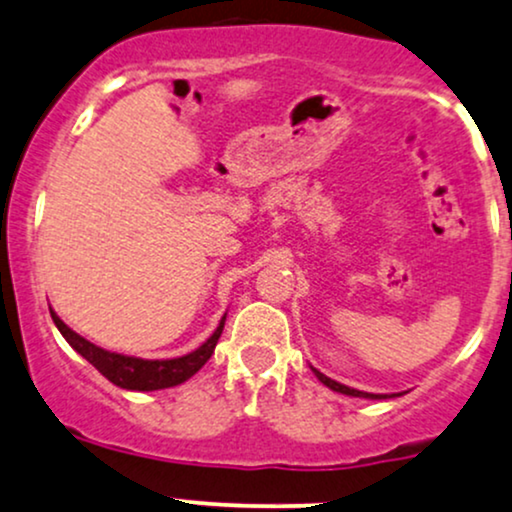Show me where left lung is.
Listing matches in <instances>:
<instances>
[{
	"label": "left lung",
	"mask_w": 512,
	"mask_h": 512,
	"mask_svg": "<svg viewBox=\"0 0 512 512\" xmlns=\"http://www.w3.org/2000/svg\"><path fill=\"white\" fill-rule=\"evenodd\" d=\"M312 372H315V377L322 381L324 386H329L331 391H338V393H346V396H355V398H372V400H379V398H391V396H379V393H365V391H357V389H350L346 384H338V381L329 379L326 374L319 372V369L312 367ZM393 396H398V393H393Z\"/></svg>",
	"instance_id": "left-lung-1"
}]
</instances>
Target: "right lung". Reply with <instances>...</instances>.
I'll return each instance as SVG.
<instances>
[{
  "mask_svg": "<svg viewBox=\"0 0 512 512\" xmlns=\"http://www.w3.org/2000/svg\"><path fill=\"white\" fill-rule=\"evenodd\" d=\"M52 312L54 324L61 331V336L69 341V346L85 357L102 377H107L112 384L121 386V389L128 391H159V389H169V386H178L183 381L193 377L195 372H200L202 365L212 357L214 348H217V341L224 331V322L226 317H221V322L217 326L212 336L202 343L200 348L193 350V353L183 355V357H174V360H140V357H128V355H119V353H109L95 343L85 341L83 336H78L76 331L69 329L61 319L57 317V312Z\"/></svg>",
  "mask_w": 512,
  "mask_h": 512,
  "instance_id": "1",
  "label": "right lung"
}]
</instances>
